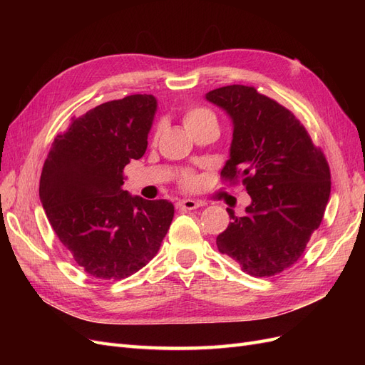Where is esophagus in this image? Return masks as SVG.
Returning <instances> with one entry per match:
<instances>
[{
    "label": "esophagus",
    "mask_w": 365,
    "mask_h": 365,
    "mask_svg": "<svg viewBox=\"0 0 365 365\" xmlns=\"http://www.w3.org/2000/svg\"><path fill=\"white\" fill-rule=\"evenodd\" d=\"M201 205H202V202H197L195 200H180L178 202H176V208L184 210V212H187V210H195Z\"/></svg>",
    "instance_id": "esophagus-1"
}]
</instances>
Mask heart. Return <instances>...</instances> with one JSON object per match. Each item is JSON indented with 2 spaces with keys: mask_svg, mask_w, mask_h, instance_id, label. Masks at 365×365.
<instances>
[{
  "mask_svg": "<svg viewBox=\"0 0 365 365\" xmlns=\"http://www.w3.org/2000/svg\"><path fill=\"white\" fill-rule=\"evenodd\" d=\"M210 120H215V121H216L213 113L210 111V109L202 108V106L190 108L189 111H187V113L184 114V125H185L187 129H192L193 126L205 123V121H210ZM160 130H161V128H157V135H158ZM182 181H184V184H185L187 187H192V185L196 184V176L192 175V173H187V175L184 176Z\"/></svg>",
  "mask_w": 365,
  "mask_h": 365,
  "instance_id": "1",
  "label": "heart"
}]
</instances>
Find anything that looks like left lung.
Listing matches in <instances>:
<instances>
[{
	"label": "left lung",
	"instance_id": "obj_1",
	"mask_svg": "<svg viewBox=\"0 0 365 365\" xmlns=\"http://www.w3.org/2000/svg\"><path fill=\"white\" fill-rule=\"evenodd\" d=\"M233 121L230 160L220 176L247 187L244 216L231 222L217 250L252 277H271L302 257L330 196V169L295 115L254 86L228 85L205 94Z\"/></svg>",
	"mask_w": 365,
	"mask_h": 365
}]
</instances>
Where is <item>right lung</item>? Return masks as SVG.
Wrapping results in <instances>:
<instances>
[{"mask_svg":"<svg viewBox=\"0 0 365 365\" xmlns=\"http://www.w3.org/2000/svg\"><path fill=\"white\" fill-rule=\"evenodd\" d=\"M157 98L134 94L73 118L43 163L39 197L50 225L76 263L93 277H129L155 257L175 208L130 196L123 169L140 160Z\"/></svg>","mask_w":365,"mask_h":365,"instance_id":"add662e5","label":"right lung"}]
</instances>
